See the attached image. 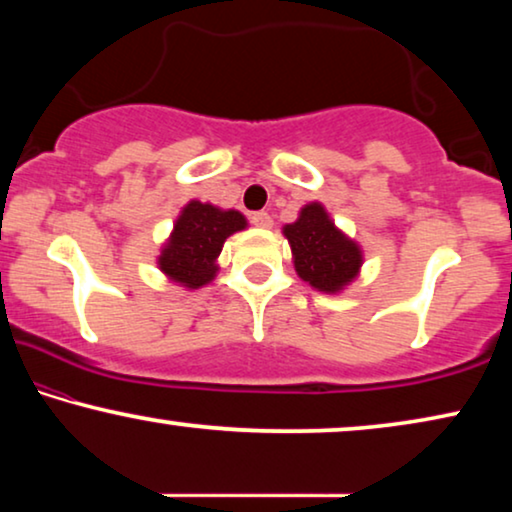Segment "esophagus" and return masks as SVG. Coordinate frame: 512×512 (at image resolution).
I'll list each match as a JSON object with an SVG mask.
<instances>
[{
	"mask_svg": "<svg viewBox=\"0 0 512 512\" xmlns=\"http://www.w3.org/2000/svg\"><path fill=\"white\" fill-rule=\"evenodd\" d=\"M251 223H254L256 228L270 230L272 228V216L268 212H254V214H251Z\"/></svg>",
	"mask_w": 512,
	"mask_h": 512,
	"instance_id": "obj_1",
	"label": "esophagus"
}]
</instances>
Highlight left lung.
Here are the masks:
<instances>
[{
  "label": "left lung",
  "mask_w": 512,
  "mask_h": 512,
  "mask_svg": "<svg viewBox=\"0 0 512 512\" xmlns=\"http://www.w3.org/2000/svg\"><path fill=\"white\" fill-rule=\"evenodd\" d=\"M282 233L291 244L298 277L321 293H340L359 277L363 251L359 242L335 226L321 202L300 209L298 219L286 223Z\"/></svg>",
  "instance_id": "left-lung-1"
}]
</instances>
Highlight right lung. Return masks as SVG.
I'll list each match as a JSON object with an SVG mask.
<instances>
[{
    "mask_svg": "<svg viewBox=\"0 0 512 512\" xmlns=\"http://www.w3.org/2000/svg\"><path fill=\"white\" fill-rule=\"evenodd\" d=\"M247 228V219L237 209H221L209 202L191 200L181 209L174 228L158 256V268L170 282L184 289H200L214 282L219 272L223 242L237 230Z\"/></svg>",
    "mask_w": 512,
    "mask_h": 512,
    "instance_id": "1",
    "label": "right lung"
}]
</instances>
